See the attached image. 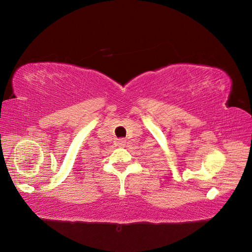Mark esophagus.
I'll use <instances>...</instances> for the list:
<instances>
[{
    "label": "esophagus",
    "instance_id": "34e87169",
    "mask_svg": "<svg viewBox=\"0 0 252 252\" xmlns=\"http://www.w3.org/2000/svg\"><path fill=\"white\" fill-rule=\"evenodd\" d=\"M126 140H123V139H120V140H118V142H117V144L120 148H123V147H126Z\"/></svg>",
    "mask_w": 252,
    "mask_h": 252
}]
</instances>
